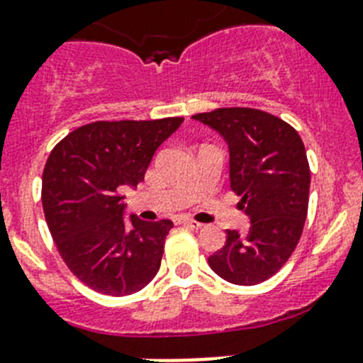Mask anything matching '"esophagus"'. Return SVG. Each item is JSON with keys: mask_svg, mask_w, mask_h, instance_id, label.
Wrapping results in <instances>:
<instances>
[{"mask_svg": "<svg viewBox=\"0 0 363 363\" xmlns=\"http://www.w3.org/2000/svg\"><path fill=\"white\" fill-rule=\"evenodd\" d=\"M175 223L186 225V227H191V228H200V227H202V223H199V221L191 220V218H186V216L175 218Z\"/></svg>", "mask_w": 363, "mask_h": 363, "instance_id": "obj_1", "label": "esophagus"}]
</instances>
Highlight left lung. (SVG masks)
<instances>
[{
	"instance_id": "8db88e82",
	"label": "left lung",
	"mask_w": 363,
	"mask_h": 363,
	"mask_svg": "<svg viewBox=\"0 0 363 363\" xmlns=\"http://www.w3.org/2000/svg\"><path fill=\"white\" fill-rule=\"evenodd\" d=\"M191 118L227 142L230 188L250 218V230H227L223 248L207 262L227 282L255 286L287 262L303 232L311 189L305 145L282 118L252 108H220Z\"/></svg>"
}]
</instances>
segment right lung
<instances>
[{
    "instance_id": "right-lung-1",
    "label": "right lung",
    "mask_w": 363,
    "mask_h": 363,
    "mask_svg": "<svg viewBox=\"0 0 363 363\" xmlns=\"http://www.w3.org/2000/svg\"><path fill=\"white\" fill-rule=\"evenodd\" d=\"M184 118L94 122L51 150L42 207L60 255L90 289L128 296L156 277L170 220L125 218L124 188L143 181L157 147Z\"/></svg>"
}]
</instances>
